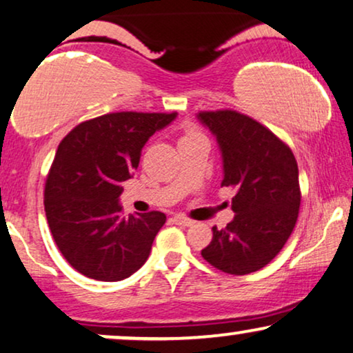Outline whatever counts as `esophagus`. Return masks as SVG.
I'll list each match as a JSON object with an SVG mask.
<instances>
[{
  "label": "esophagus",
  "instance_id": "esophagus-1",
  "mask_svg": "<svg viewBox=\"0 0 353 353\" xmlns=\"http://www.w3.org/2000/svg\"><path fill=\"white\" fill-rule=\"evenodd\" d=\"M172 221L176 223V225H181V226H190L192 223H194V220H190V218H185V216H182V215L172 216Z\"/></svg>",
  "mask_w": 353,
  "mask_h": 353
}]
</instances>
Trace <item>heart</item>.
<instances>
[{
  "instance_id": "1",
  "label": "heart",
  "mask_w": 353,
  "mask_h": 353,
  "mask_svg": "<svg viewBox=\"0 0 353 353\" xmlns=\"http://www.w3.org/2000/svg\"><path fill=\"white\" fill-rule=\"evenodd\" d=\"M200 133L195 130V128H185L184 130V135H182L181 140H185V138H192V137H197Z\"/></svg>"
}]
</instances>
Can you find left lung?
I'll return each mask as SVG.
<instances>
[{
  "label": "left lung",
  "instance_id": "obj_1",
  "mask_svg": "<svg viewBox=\"0 0 353 353\" xmlns=\"http://www.w3.org/2000/svg\"><path fill=\"white\" fill-rule=\"evenodd\" d=\"M223 156L221 185L236 194L226 228L213 226L202 257L218 270L246 275L282 251L300 212L301 190L293 151L257 120L231 109L200 110Z\"/></svg>",
  "mask_w": 353,
  "mask_h": 353
}]
</instances>
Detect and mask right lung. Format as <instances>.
Masks as SVG:
<instances>
[{"label":"right lung","mask_w":353,"mask_h":353,"mask_svg":"<svg viewBox=\"0 0 353 353\" xmlns=\"http://www.w3.org/2000/svg\"><path fill=\"white\" fill-rule=\"evenodd\" d=\"M174 119L176 112L105 114L77 125L58 145L43 205L57 248L79 274L119 282L146 262L166 215L123 216L119 197L148 138Z\"/></svg>","instance_id":"add662e5"}]
</instances>
